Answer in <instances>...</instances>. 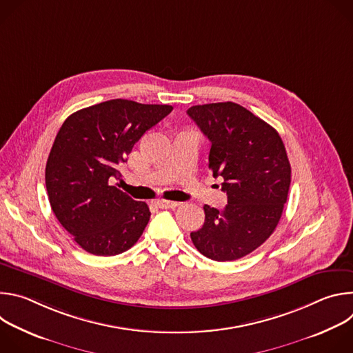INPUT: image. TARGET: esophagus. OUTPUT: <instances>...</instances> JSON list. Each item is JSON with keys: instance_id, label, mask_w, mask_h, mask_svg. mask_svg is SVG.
Instances as JSON below:
<instances>
[{"instance_id": "esophagus-1", "label": "esophagus", "mask_w": 353, "mask_h": 353, "mask_svg": "<svg viewBox=\"0 0 353 353\" xmlns=\"http://www.w3.org/2000/svg\"><path fill=\"white\" fill-rule=\"evenodd\" d=\"M157 205L162 210H174L180 205V203H174V201H166V199H158Z\"/></svg>"}]
</instances>
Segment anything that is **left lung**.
Instances as JSON below:
<instances>
[{"mask_svg":"<svg viewBox=\"0 0 353 353\" xmlns=\"http://www.w3.org/2000/svg\"><path fill=\"white\" fill-rule=\"evenodd\" d=\"M211 141L210 169L222 176L228 205H204L205 222L192 232L196 250L215 261H233L260 247L275 230L288 199L290 163L278 131L233 102L187 110Z\"/></svg>","mask_w":353,"mask_h":353,"instance_id":"obj_1","label":"left lung"}]
</instances>
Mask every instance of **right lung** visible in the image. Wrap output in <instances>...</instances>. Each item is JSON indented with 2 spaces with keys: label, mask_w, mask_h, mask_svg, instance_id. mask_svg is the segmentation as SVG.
<instances>
[{
  "label": "right lung",
  "mask_w": 353,
  "mask_h": 353,
  "mask_svg": "<svg viewBox=\"0 0 353 353\" xmlns=\"http://www.w3.org/2000/svg\"><path fill=\"white\" fill-rule=\"evenodd\" d=\"M172 110L113 99L63 123L47 159L46 188L56 218L88 253L117 256L141 237L149 208L113 181L135 142Z\"/></svg>",
  "instance_id": "right-lung-1"
}]
</instances>
